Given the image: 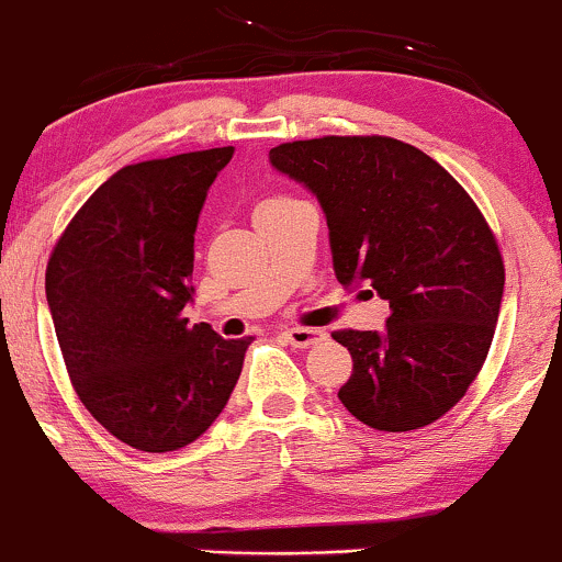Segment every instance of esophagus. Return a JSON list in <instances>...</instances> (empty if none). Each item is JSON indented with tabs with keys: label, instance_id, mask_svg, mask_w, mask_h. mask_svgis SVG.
Masks as SVG:
<instances>
[{
	"label": "esophagus",
	"instance_id": "obj_1",
	"mask_svg": "<svg viewBox=\"0 0 562 562\" xmlns=\"http://www.w3.org/2000/svg\"><path fill=\"white\" fill-rule=\"evenodd\" d=\"M282 338L293 348H308L325 340V330H317V327H288Z\"/></svg>",
	"mask_w": 562,
	"mask_h": 562
}]
</instances>
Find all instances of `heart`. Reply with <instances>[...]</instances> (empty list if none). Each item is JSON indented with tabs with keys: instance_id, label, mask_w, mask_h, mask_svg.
<instances>
[{
	"instance_id": "heart-1",
	"label": "heart",
	"mask_w": 562,
	"mask_h": 562,
	"mask_svg": "<svg viewBox=\"0 0 562 562\" xmlns=\"http://www.w3.org/2000/svg\"><path fill=\"white\" fill-rule=\"evenodd\" d=\"M272 200H280V198H269V200H261V203H272ZM261 203H259V205H261Z\"/></svg>"
}]
</instances>
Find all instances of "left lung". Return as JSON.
I'll use <instances>...</instances> for the list:
<instances>
[{
	"mask_svg": "<svg viewBox=\"0 0 562 562\" xmlns=\"http://www.w3.org/2000/svg\"><path fill=\"white\" fill-rule=\"evenodd\" d=\"M269 164L317 198L340 285L389 301L385 330L333 335L353 359L340 402L389 434L447 415L486 359L505 290L473 200L434 158L391 137L288 142Z\"/></svg>",
	"mask_w": 562,
	"mask_h": 562,
	"instance_id": "left-lung-1",
	"label": "left lung"
}]
</instances>
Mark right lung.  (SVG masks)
I'll return each mask as SVG.
<instances>
[{
	"mask_svg": "<svg viewBox=\"0 0 562 562\" xmlns=\"http://www.w3.org/2000/svg\"><path fill=\"white\" fill-rule=\"evenodd\" d=\"M235 147L115 171L68 224L47 267V303L79 398L139 451H173L214 425L250 338L190 327L195 227Z\"/></svg>",
	"mask_w": 562,
	"mask_h": 562,
	"instance_id": "1",
	"label": "right lung"
}]
</instances>
